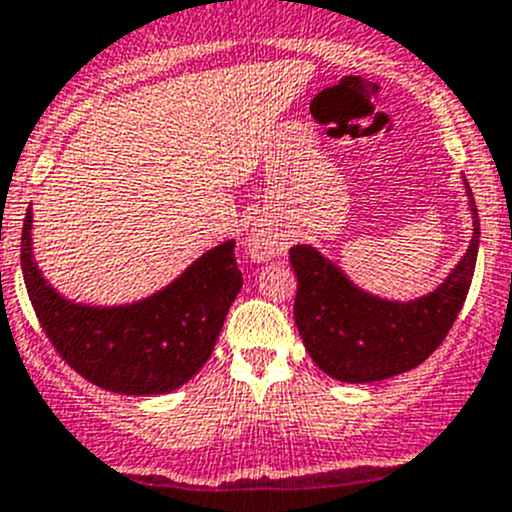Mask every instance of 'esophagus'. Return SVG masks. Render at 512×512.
Returning a JSON list of instances; mask_svg holds the SVG:
<instances>
[{"instance_id": "esophagus-1", "label": "esophagus", "mask_w": 512, "mask_h": 512, "mask_svg": "<svg viewBox=\"0 0 512 512\" xmlns=\"http://www.w3.org/2000/svg\"><path fill=\"white\" fill-rule=\"evenodd\" d=\"M286 248H289V238L271 223H253V228L248 231L246 251L259 264L261 261L279 259L281 253H286Z\"/></svg>"}]
</instances>
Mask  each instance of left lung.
Here are the masks:
<instances>
[{"mask_svg": "<svg viewBox=\"0 0 512 512\" xmlns=\"http://www.w3.org/2000/svg\"><path fill=\"white\" fill-rule=\"evenodd\" d=\"M465 193L472 213L470 246L445 281L417 299L394 301L369 294L311 243L291 248L289 259L299 284L296 329L316 367L339 382H379L410 372L440 347L465 304L478 259L480 218L467 180Z\"/></svg>", "mask_w": 512, "mask_h": 512, "instance_id": "8db88e82", "label": "left lung"}]
</instances>
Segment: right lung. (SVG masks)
I'll return each mask as SVG.
<instances>
[{"instance_id":"right-lung-1","label":"right lung","mask_w":512,"mask_h":512,"mask_svg":"<svg viewBox=\"0 0 512 512\" xmlns=\"http://www.w3.org/2000/svg\"><path fill=\"white\" fill-rule=\"evenodd\" d=\"M233 246V238L218 243L178 279L133 304H82L42 276L34 261L29 206L22 274L42 329L75 372L118 394H165L186 384L216 347L243 284Z\"/></svg>"}]
</instances>
